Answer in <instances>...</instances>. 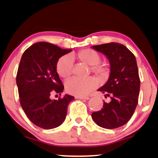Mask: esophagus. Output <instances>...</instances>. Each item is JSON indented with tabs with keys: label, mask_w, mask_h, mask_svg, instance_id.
I'll return each mask as SVG.
<instances>
[{
	"label": "esophagus",
	"mask_w": 158,
	"mask_h": 158,
	"mask_svg": "<svg viewBox=\"0 0 158 158\" xmlns=\"http://www.w3.org/2000/svg\"><path fill=\"white\" fill-rule=\"evenodd\" d=\"M77 99H81V100H89V98L87 96H75Z\"/></svg>",
	"instance_id": "esophagus-1"
}]
</instances>
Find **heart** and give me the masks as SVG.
<instances>
[{"label": "heart", "instance_id": "1", "mask_svg": "<svg viewBox=\"0 0 158 158\" xmlns=\"http://www.w3.org/2000/svg\"><path fill=\"white\" fill-rule=\"evenodd\" d=\"M77 57L78 60L90 65V71L96 74L101 80L109 77V69L106 64L100 63L101 55L92 49H84L78 52ZM73 60L71 56L61 57L57 63V72L60 77L68 79L72 74ZM98 86V81L94 77H88L85 79L73 78L65 84V88L69 93L77 96H83L88 94Z\"/></svg>", "mask_w": 158, "mask_h": 158}]
</instances>
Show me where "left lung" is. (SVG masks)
<instances>
[{
  "label": "left lung",
  "mask_w": 158,
  "mask_h": 158,
  "mask_svg": "<svg viewBox=\"0 0 158 158\" xmlns=\"http://www.w3.org/2000/svg\"><path fill=\"white\" fill-rule=\"evenodd\" d=\"M93 48L106 56L110 63V76L98 91L111 101H103L102 109L92 113V117L100 127L117 128L130 120L137 106L140 79L136 60L125 46L119 43L103 44Z\"/></svg>",
  "instance_id": "1"
}]
</instances>
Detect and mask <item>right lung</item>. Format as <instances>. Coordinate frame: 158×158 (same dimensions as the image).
<instances>
[{
  "instance_id": "add662e5",
  "label": "right lung",
  "mask_w": 158,
  "mask_h": 158,
  "mask_svg": "<svg viewBox=\"0 0 158 158\" xmlns=\"http://www.w3.org/2000/svg\"><path fill=\"white\" fill-rule=\"evenodd\" d=\"M71 49L52 44L38 42L24 52L17 73L19 102L28 119L36 126L49 130L65 120L69 103L74 97L65 95L52 100V93L61 95L64 86L57 73V63Z\"/></svg>"
}]
</instances>
